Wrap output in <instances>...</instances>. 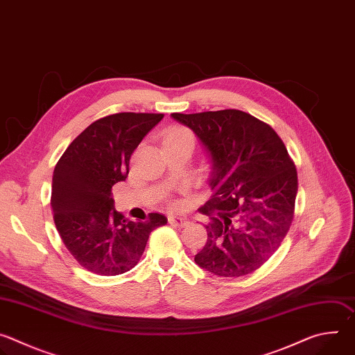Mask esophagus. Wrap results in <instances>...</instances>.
<instances>
[{"mask_svg":"<svg viewBox=\"0 0 355 355\" xmlns=\"http://www.w3.org/2000/svg\"><path fill=\"white\" fill-rule=\"evenodd\" d=\"M168 223L173 225V226H177V227H184V226H187L189 222H188L185 218L171 215V216H168Z\"/></svg>","mask_w":355,"mask_h":355,"instance_id":"1","label":"esophagus"}]
</instances>
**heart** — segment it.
Here are the masks:
<instances>
[{
	"mask_svg": "<svg viewBox=\"0 0 355 355\" xmlns=\"http://www.w3.org/2000/svg\"><path fill=\"white\" fill-rule=\"evenodd\" d=\"M182 141H191V143L195 141L193 135H192V132L188 128L175 125V126H171V128H168L166 130L164 137H163V144L182 143Z\"/></svg>",
	"mask_w": 355,
	"mask_h": 355,
	"instance_id": "1",
	"label": "heart"
}]
</instances>
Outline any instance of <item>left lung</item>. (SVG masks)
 Masks as SVG:
<instances>
[{
    "label": "left lung",
    "instance_id": "1",
    "mask_svg": "<svg viewBox=\"0 0 355 355\" xmlns=\"http://www.w3.org/2000/svg\"><path fill=\"white\" fill-rule=\"evenodd\" d=\"M188 126L211 159L207 244L195 263L219 277L259 270L281 245L293 220L297 174L275 130L239 110L171 114Z\"/></svg>",
    "mask_w": 355,
    "mask_h": 355
}]
</instances>
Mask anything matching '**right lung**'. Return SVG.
Instances as JSON below:
<instances>
[{
    "mask_svg": "<svg viewBox=\"0 0 355 355\" xmlns=\"http://www.w3.org/2000/svg\"><path fill=\"white\" fill-rule=\"evenodd\" d=\"M163 114L121 112L84 129L58 162L52 181L56 229L70 254L98 275H119L140 260L162 214L133 222L114 208L112 187L129 174L130 156Z\"/></svg>",
    "mask_w": 355,
    "mask_h": 355,
    "instance_id": "obj_1",
    "label": "right lung"
}]
</instances>
